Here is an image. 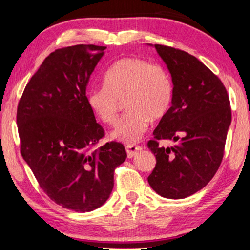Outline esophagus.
Returning <instances> with one entry per match:
<instances>
[{
	"label": "esophagus",
	"mask_w": 250,
	"mask_h": 250,
	"mask_svg": "<svg viewBox=\"0 0 250 250\" xmlns=\"http://www.w3.org/2000/svg\"><path fill=\"white\" fill-rule=\"evenodd\" d=\"M140 150H142V146H136V145H127L126 146V152H127L128 158H132L134 157L136 153H138Z\"/></svg>",
	"instance_id": "obj_1"
}]
</instances>
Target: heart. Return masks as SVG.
Wrapping results in <instances>:
<instances>
[{
  "label": "heart",
  "instance_id": "obj_1",
  "mask_svg": "<svg viewBox=\"0 0 250 250\" xmlns=\"http://www.w3.org/2000/svg\"><path fill=\"white\" fill-rule=\"evenodd\" d=\"M126 112L112 132V139L132 143L148 129L150 121L168 114L173 102V81L165 67L136 57L122 58L104 75V87L88 92L87 104L104 124L118 118L119 101Z\"/></svg>",
  "mask_w": 250,
  "mask_h": 250
}]
</instances>
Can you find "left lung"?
I'll return each instance as SVG.
<instances>
[{
    "label": "left lung",
    "mask_w": 250,
    "mask_h": 250,
    "mask_svg": "<svg viewBox=\"0 0 250 250\" xmlns=\"http://www.w3.org/2000/svg\"><path fill=\"white\" fill-rule=\"evenodd\" d=\"M173 81V102L160 119L148 148L156 166L148 177L162 197L183 199L203 189L213 179L224 156L231 107L220 78L186 51L155 45ZM160 139L172 147L159 146Z\"/></svg>",
    "instance_id": "1"
}]
</instances>
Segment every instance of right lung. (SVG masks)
Wrapping results in <instances>:
<instances>
[{
    "mask_svg": "<svg viewBox=\"0 0 250 250\" xmlns=\"http://www.w3.org/2000/svg\"><path fill=\"white\" fill-rule=\"evenodd\" d=\"M105 46L78 44L50 53L26 85L17 109L20 152L54 203L75 211L102 206L124 163L122 143L97 146L104 131L86 86Z\"/></svg>",
    "mask_w": 250,
    "mask_h": 250,
    "instance_id": "add662e5",
    "label": "right lung"
}]
</instances>
